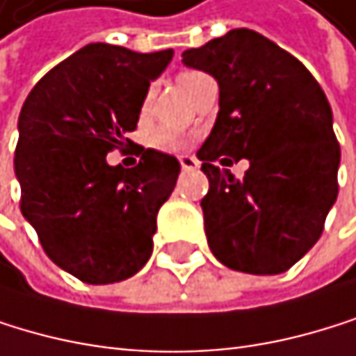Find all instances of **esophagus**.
<instances>
[{"mask_svg": "<svg viewBox=\"0 0 356 356\" xmlns=\"http://www.w3.org/2000/svg\"><path fill=\"white\" fill-rule=\"evenodd\" d=\"M180 165H182L184 172H195V170H200V161L195 156H188V154L180 156Z\"/></svg>", "mask_w": 356, "mask_h": 356, "instance_id": "esophagus-1", "label": "esophagus"}]
</instances>
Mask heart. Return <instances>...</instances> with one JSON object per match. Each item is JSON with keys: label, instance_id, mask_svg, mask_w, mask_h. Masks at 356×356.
Masks as SVG:
<instances>
[{"label": "heart", "instance_id": "heart-1", "mask_svg": "<svg viewBox=\"0 0 356 356\" xmlns=\"http://www.w3.org/2000/svg\"><path fill=\"white\" fill-rule=\"evenodd\" d=\"M206 79H210V76L204 74V72H200V70H184V72L178 74V83H180V88H182L184 94H188L195 86H200ZM154 143H156L159 148H163V150H178V148L184 146V139L180 135L172 133V131H159L154 135Z\"/></svg>", "mask_w": 356, "mask_h": 356}]
</instances>
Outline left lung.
Masks as SVG:
<instances>
[{
	"instance_id": "1",
	"label": "left lung",
	"mask_w": 356,
	"mask_h": 356,
	"mask_svg": "<svg viewBox=\"0 0 356 356\" xmlns=\"http://www.w3.org/2000/svg\"><path fill=\"white\" fill-rule=\"evenodd\" d=\"M219 83V113L197 152L210 188L204 229L232 270L280 275L316 245L337 200L333 111L312 72L253 29H232L182 53ZM250 170L241 181L229 165Z\"/></svg>"
}]
</instances>
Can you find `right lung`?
Masks as SVG:
<instances>
[{
  "instance_id": "obj_1",
  "label": "right lung",
  "mask_w": 356,
  "mask_h": 356,
  "mask_svg": "<svg viewBox=\"0 0 356 356\" xmlns=\"http://www.w3.org/2000/svg\"><path fill=\"white\" fill-rule=\"evenodd\" d=\"M172 58V49L92 42L49 70L23 103L15 152L21 213L49 258L86 284L129 280L152 255L159 208L180 163L143 150L137 168L124 170L107 154L127 148L150 83Z\"/></svg>"
}]
</instances>
